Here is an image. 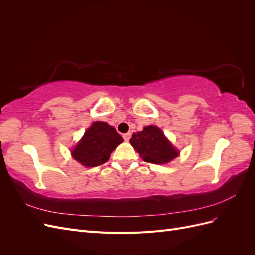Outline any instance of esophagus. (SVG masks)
Returning a JSON list of instances; mask_svg holds the SVG:
<instances>
[{
    "instance_id": "34e87169",
    "label": "esophagus",
    "mask_w": 255,
    "mask_h": 255,
    "mask_svg": "<svg viewBox=\"0 0 255 255\" xmlns=\"http://www.w3.org/2000/svg\"><path fill=\"white\" fill-rule=\"evenodd\" d=\"M123 139H125V141H128L130 139V137H132V134L130 133H127V134H123Z\"/></svg>"
}]
</instances>
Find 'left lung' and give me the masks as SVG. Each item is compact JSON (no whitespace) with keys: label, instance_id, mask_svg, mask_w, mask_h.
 <instances>
[{"label":"left lung","instance_id":"obj_1","mask_svg":"<svg viewBox=\"0 0 255 255\" xmlns=\"http://www.w3.org/2000/svg\"><path fill=\"white\" fill-rule=\"evenodd\" d=\"M129 142L146 163L167 164L179 154L164 133L154 126L145 127L142 132L134 133Z\"/></svg>","mask_w":255,"mask_h":255}]
</instances>
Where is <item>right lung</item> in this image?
<instances>
[{
  "mask_svg": "<svg viewBox=\"0 0 255 255\" xmlns=\"http://www.w3.org/2000/svg\"><path fill=\"white\" fill-rule=\"evenodd\" d=\"M123 141L115 128L96 121L72 150V156L85 167H97L110 159L111 153Z\"/></svg>",
  "mask_w": 255,
  "mask_h": 255,
  "instance_id": "right-lung-1",
  "label": "right lung"
}]
</instances>
